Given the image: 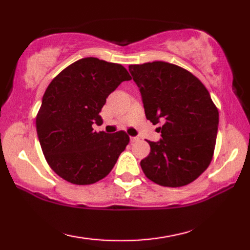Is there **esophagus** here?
I'll return each instance as SVG.
<instances>
[{"mask_svg": "<svg viewBox=\"0 0 250 250\" xmlns=\"http://www.w3.org/2000/svg\"><path fill=\"white\" fill-rule=\"evenodd\" d=\"M138 140H139L138 137H131V138H130V141H131V142H135V141H138Z\"/></svg>", "mask_w": 250, "mask_h": 250, "instance_id": "obj_1", "label": "esophagus"}]
</instances>
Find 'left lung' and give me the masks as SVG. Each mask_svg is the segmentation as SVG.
<instances>
[{
    "label": "left lung",
    "mask_w": 250,
    "mask_h": 250,
    "mask_svg": "<svg viewBox=\"0 0 250 250\" xmlns=\"http://www.w3.org/2000/svg\"><path fill=\"white\" fill-rule=\"evenodd\" d=\"M141 92L146 117L159 124L161 139L147 141L150 154L140 162L147 179L161 186L180 188L196 180L213 159L218 110L201 80L166 62L130 65Z\"/></svg>",
    "instance_id": "1"
}]
</instances>
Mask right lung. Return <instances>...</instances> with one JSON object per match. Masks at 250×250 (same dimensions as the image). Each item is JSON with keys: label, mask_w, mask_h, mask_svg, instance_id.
Instances as JSON below:
<instances>
[{"label": "right lung", "mask_w": 250, "mask_h": 250, "mask_svg": "<svg viewBox=\"0 0 250 250\" xmlns=\"http://www.w3.org/2000/svg\"><path fill=\"white\" fill-rule=\"evenodd\" d=\"M131 76L124 66L95 57L79 59L61 71L43 96L36 116L42 150L52 170L77 185L107 176L130 141L125 131L96 132L105 99Z\"/></svg>", "instance_id": "right-lung-1"}]
</instances>
